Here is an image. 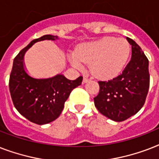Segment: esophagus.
Here are the masks:
<instances>
[{"mask_svg":"<svg viewBox=\"0 0 159 159\" xmlns=\"http://www.w3.org/2000/svg\"><path fill=\"white\" fill-rule=\"evenodd\" d=\"M89 81H91V79H90V78H88V77H83V82H84V83H86V82H88Z\"/></svg>","mask_w":159,"mask_h":159,"instance_id":"esophagus-1","label":"esophagus"}]
</instances>
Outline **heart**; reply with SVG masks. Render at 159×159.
<instances>
[{
	"label": "heart",
	"mask_w": 159,
	"mask_h": 159,
	"mask_svg": "<svg viewBox=\"0 0 159 159\" xmlns=\"http://www.w3.org/2000/svg\"><path fill=\"white\" fill-rule=\"evenodd\" d=\"M130 45L125 39L104 37L82 43L71 54L70 62L75 67L82 68L90 64L92 74L100 79H112L120 75L128 62Z\"/></svg>",
	"instance_id": "b5f03b06"
}]
</instances>
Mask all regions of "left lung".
<instances>
[{
	"instance_id": "1",
	"label": "left lung",
	"mask_w": 159,
	"mask_h": 159,
	"mask_svg": "<svg viewBox=\"0 0 159 159\" xmlns=\"http://www.w3.org/2000/svg\"><path fill=\"white\" fill-rule=\"evenodd\" d=\"M131 59L120 75L107 82H98L99 93L94 98L101 114L120 122L135 115L145 103L149 88L148 60L141 48L130 38Z\"/></svg>"
}]
</instances>
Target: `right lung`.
<instances>
[{"mask_svg": "<svg viewBox=\"0 0 159 159\" xmlns=\"http://www.w3.org/2000/svg\"><path fill=\"white\" fill-rule=\"evenodd\" d=\"M57 36L46 34L31 41L17 54L10 75L9 88L16 110L31 122L45 125L62 113L64 103L72 90L82 84V77L68 80L62 74L49 78H36L29 74L24 65V56L34 43L55 40Z\"/></svg>", "mask_w": 159, "mask_h": 159, "instance_id": "1", "label": "right lung"}]
</instances>
